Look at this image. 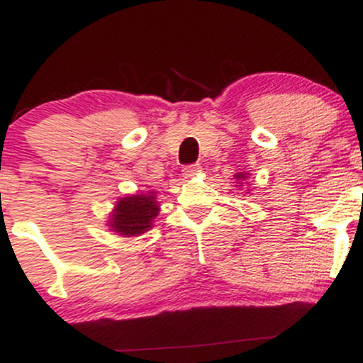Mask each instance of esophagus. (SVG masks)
Instances as JSON below:
<instances>
[{
	"label": "esophagus",
	"mask_w": 363,
	"mask_h": 363,
	"mask_svg": "<svg viewBox=\"0 0 363 363\" xmlns=\"http://www.w3.org/2000/svg\"><path fill=\"white\" fill-rule=\"evenodd\" d=\"M182 172H184V176H186V177H193V176H198V174L201 172V165H199V164L186 165V167L182 169Z\"/></svg>",
	"instance_id": "1"
}]
</instances>
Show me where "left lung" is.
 Masks as SVG:
<instances>
[{
	"label": "left lung",
	"instance_id": "left-lung-1",
	"mask_svg": "<svg viewBox=\"0 0 363 363\" xmlns=\"http://www.w3.org/2000/svg\"><path fill=\"white\" fill-rule=\"evenodd\" d=\"M245 177H247V174H244V172H239V174H235V179H237V181H244Z\"/></svg>",
	"mask_w": 363,
	"mask_h": 363
}]
</instances>
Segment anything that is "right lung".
Returning <instances> with one entry per match:
<instances>
[{"instance_id": "obj_1", "label": "right lung", "mask_w": 363, "mask_h": 363, "mask_svg": "<svg viewBox=\"0 0 363 363\" xmlns=\"http://www.w3.org/2000/svg\"><path fill=\"white\" fill-rule=\"evenodd\" d=\"M158 210L160 208H158L155 193L152 191L126 196V198H121L112 210L109 227L112 232H118L124 237L145 234L152 228V222L158 215Z\"/></svg>"}]
</instances>
